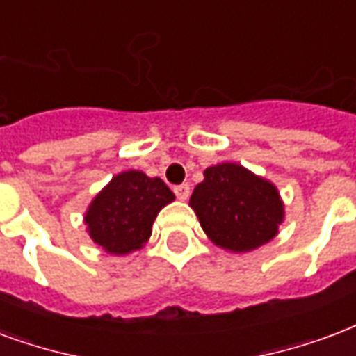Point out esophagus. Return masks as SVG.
Listing matches in <instances>:
<instances>
[{"label": "esophagus", "instance_id": "1", "mask_svg": "<svg viewBox=\"0 0 356 356\" xmlns=\"http://www.w3.org/2000/svg\"><path fill=\"white\" fill-rule=\"evenodd\" d=\"M173 192H175V196L184 202V200H188L190 196V186L188 184H177V186H173Z\"/></svg>", "mask_w": 356, "mask_h": 356}]
</instances>
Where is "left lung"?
Here are the masks:
<instances>
[{"label": "left lung", "mask_w": 356, "mask_h": 356, "mask_svg": "<svg viewBox=\"0 0 356 356\" xmlns=\"http://www.w3.org/2000/svg\"><path fill=\"white\" fill-rule=\"evenodd\" d=\"M203 175L190 207L214 244L250 252L278 233L284 207L275 184L232 162L207 168Z\"/></svg>", "instance_id": "8db88e82"}]
</instances>
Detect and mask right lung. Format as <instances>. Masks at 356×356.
I'll return each mask as SVG.
<instances>
[{"label": "right lung", "instance_id": "1", "mask_svg": "<svg viewBox=\"0 0 356 356\" xmlns=\"http://www.w3.org/2000/svg\"><path fill=\"white\" fill-rule=\"evenodd\" d=\"M175 196L160 177L123 172L95 197L86 224L95 243L110 254H130L151 237L156 214Z\"/></svg>", "mask_w": 356, "mask_h": 356}]
</instances>
